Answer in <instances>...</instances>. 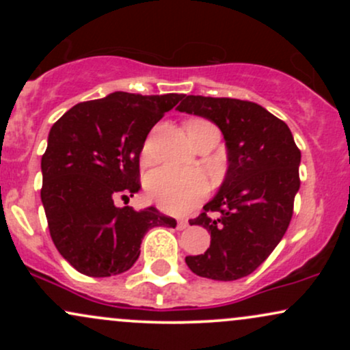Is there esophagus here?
Segmentation results:
<instances>
[{"instance_id":"34e87169","label":"esophagus","mask_w":350,"mask_h":350,"mask_svg":"<svg viewBox=\"0 0 350 350\" xmlns=\"http://www.w3.org/2000/svg\"><path fill=\"white\" fill-rule=\"evenodd\" d=\"M187 227H189L187 219H179L178 220V228H179V230H184V228H187Z\"/></svg>"}]
</instances>
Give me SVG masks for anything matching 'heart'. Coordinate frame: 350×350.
Here are the masks:
<instances>
[{
	"label": "heart",
	"mask_w": 350,
	"mask_h": 350,
	"mask_svg": "<svg viewBox=\"0 0 350 350\" xmlns=\"http://www.w3.org/2000/svg\"><path fill=\"white\" fill-rule=\"evenodd\" d=\"M208 124L207 120L192 118L186 123V130L194 131L196 128ZM151 139L144 143L142 156L143 161L150 159ZM211 184L202 172L196 170H176V167H161L152 171L146 179L148 198L163 211L172 214H184L191 211L208 194Z\"/></svg>",
	"instance_id": "heart-1"
}]
</instances>
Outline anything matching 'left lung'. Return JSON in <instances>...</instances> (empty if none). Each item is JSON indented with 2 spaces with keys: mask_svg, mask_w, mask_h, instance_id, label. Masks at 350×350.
<instances>
[{
  "mask_svg": "<svg viewBox=\"0 0 350 350\" xmlns=\"http://www.w3.org/2000/svg\"><path fill=\"white\" fill-rule=\"evenodd\" d=\"M178 110L214 122L228 156L220 191L202 214L189 220L211 232V247L202 255L186 256V263L202 278H243L286 234L301 184V151L288 124L258 103L183 95Z\"/></svg>",
  "mask_w": 350,
  "mask_h": 350,
  "instance_id": "left-lung-1",
  "label": "left lung"
}]
</instances>
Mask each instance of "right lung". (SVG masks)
Wrapping results in <instances>:
<instances>
[{"label": "right lung", "mask_w": 350, "mask_h": 350, "mask_svg": "<svg viewBox=\"0 0 350 350\" xmlns=\"http://www.w3.org/2000/svg\"><path fill=\"white\" fill-rule=\"evenodd\" d=\"M180 94L113 92L77 103L52 124L41 159V199L51 239L75 270L103 278L130 270L144 234L176 227L156 207H116L139 191V152Z\"/></svg>", "instance_id": "1"}]
</instances>
